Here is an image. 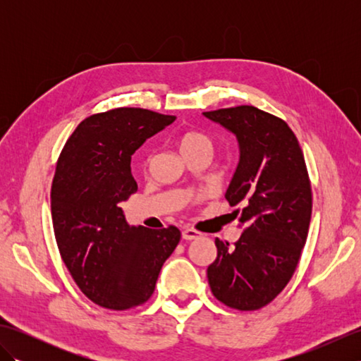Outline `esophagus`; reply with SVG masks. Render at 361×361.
I'll list each match as a JSON object with an SVG mask.
<instances>
[{
  "instance_id": "34e87169",
  "label": "esophagus",
  "mask_w": 361,
  "mask_h": 361,
  "mask_svg": "<svg viewBox=\"0 0 361 361\" xmlns=\"http://www.w3.org/2000/svg\"><path fill=\"white\" fill-rule=\"evenodd\" d=\"M181 235L185 240H194V239H198V237H202V233L197 231L194 228H185L183 229Z\"/></svg>"
}]
</instances>
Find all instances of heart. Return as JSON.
Returning <instances> with one entry per match:
<instances>
[{"instance_id": "heart-1", "label": "heart", "mask_w": 361, "mask_h": 361, "mask_svg": "<svg viewBox=\"0 0 361 361\" xmlns=\"http://www.w3.org/2000/svg\"><path fill=\"white\" fill-rule=\"evenodd\" d=\"M178 145L180 150L185 157L192 155V153H198V152H209L212 153L214 149V142L212 137L202 132V130H188V132L183 133L178 137ZM149 164V158L144 159V167H147Z\"/></svg>"}]
</instances>
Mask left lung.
Wrapping results in <instances>:
<instances>
[{
	"mask_svg": "<svg viewBox=\"0 0 361 361\" xmlns=\"http://www.w3.org/2000/svg\"><path fill=\"white\" fill-rule=\"evenodd\" d=\"M204 116L239 140L240 161L225 197L243 226L234 245L216 239L208 282L221 304L259 310L286 288L307 240L312 186L304 153L286 121L252 105Z\"/></svg>",
	"mask_w": 361,
	"mask_h": 361,
	"instance_id": "1",
	"label": "left lung"
}]
</instances>
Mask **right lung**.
<instances>
[{
	"label": "right lung",
	"instance_id": "1",
	"mask_svg": "<svg viewBox=\"0 0 361 361\" xmlns=\"http://www.w3.org/2000/svg\"><path fill=\"white\" fill-rule=\"evenodd\" d=\"M175 116L121 106L83 119L60 153L51 186L54 234L68 271L94 304L127 310L149 301L180 229L128 226L122 202L137 190L132 155Z\"/></svg>",
	"mask_w": 361,
	"mask_h": 361
}]
</instances>
